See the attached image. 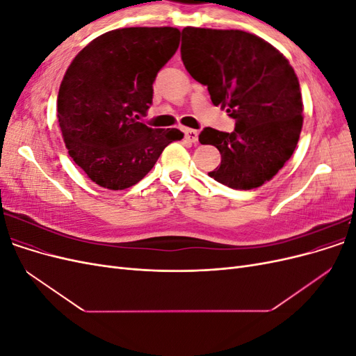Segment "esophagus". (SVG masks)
I'll list each match as a JSON object with an SVG mask.
<instances>
[{"label": "esophagus", "mask_w": 356, "mask_h": 356, "mask_svg": "<svg viewBox=\"0 0 356 356\" xmlns=\"http://www.w3.org/2000/svg\"><path fill=\"white\" fill-rule=\"evenodd\" d=\"M184 135H186L187 141H190V143H197L199 132L195 131V129H184Z\"/></svg>", "instance_id": "esophagus-1"}]
</instances>
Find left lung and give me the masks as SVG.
I'll return each mask as SVG.
<instances>
[{
    "label": "left lung",
    "instance_id": "obj_1",
    "mask_svg": "<svg viewBox=\"0 0 356 356\" xmlns=\"http://www.w3.org/2000/svg\"><path fill=\"white\" fill-rule=\"evenodd\" d=\"M182 40L186 70L236 122L232 134L204 127L199 135L221 154L209 177L234 190L263 186L293 156L303 126L293 67L267 41L239 29L188 26Z\"/></svg>",
    "mask_w": 356,
    "mask_h": 356
}]
</instances>
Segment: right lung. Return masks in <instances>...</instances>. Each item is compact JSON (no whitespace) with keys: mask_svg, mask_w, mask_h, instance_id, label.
Instances as JSON below:
<instances>
[{"mask_svg":"<svg viewBox=\"0 0 356 356\" xmlns=\"http://www.w3.org/2000/svg\"><path fill=\"white\" fill-rule=\"evenodd\" d=\"M177 28H123L89 42L71 62L58 95L68 154L96 184L124 190L141 181L178 129H153L141 117L153 104L157 72L175 55Z\"/></svg>","mask_w":356,"mask_h":356,"instance_id":"1","label":"right lung"}]
</instances>
